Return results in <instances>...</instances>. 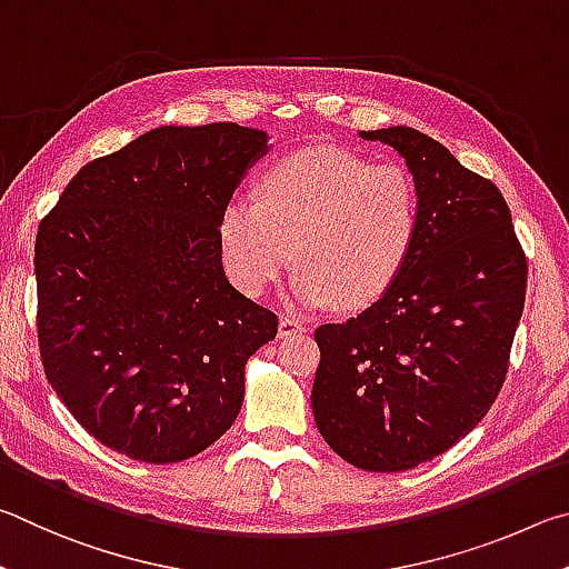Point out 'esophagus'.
Segmentation results:
<instances>
[{
    "instance_id": "34e87169",
    "label": "esophagus",
    "mask_w": 569,
    "mask_h": 569,
    "mask_svg": "<svg viewBox=\"0 0 569 569\" xmlns=\"http://www.w3.org/2000/svg\"><path fill=\"white\" fill-rule=\"evenodd\" d=\"M305 332H310V325L300 320V317H290V315L279 317V337H282V340L295 335H305Z\"/></svg>"
}]
</instances>
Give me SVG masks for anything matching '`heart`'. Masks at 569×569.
I'll return each mask as SVG.
<instances>
[{
    "label": "heart",
    "instance_id": "b5f03b06",
    "mask_svg": "<svg viewBox=\"0 0 569 569\" xmlns=\"http://www.w3.org/2000/svg\"><path fill=\"white\" fill-rule=\"evenodd\" d=\"M420 222V189L405 167L305 147L267 167L259 199H229L219 247L229 279L249 297H262L295 257V302L360 310L402 274Z\"/></svg>",
    "mask_w": 569,
    "mask_h": 569
}]
</instances>
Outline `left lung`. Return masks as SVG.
<instances>
[{"instance_id":"8db88e82","label":"left lung","mask_w":569,"mask_h":569,"mask_svg":"<svg viewBox=\"0 0 569 569\" xmlns=\"http://www.w3.org/2000/svg\"><path fill=\"white\" fill-rule=\"evenodd\" d=\"M390 144L420 189L422 222L402 274L372 307L322 325L317 430L367 472H405L450 450L490 410L527 287L512 214L490 179L412 127L360 132Z\"/></svg>"}]
</instances>
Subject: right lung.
Segmentation results:
<instances>
[{"label":"right lung","mask_w":569,"mask_h":569,"mask_svg":"<svg viewBox=\"0 0 569 569\" xmlns=\"http://www.w3.org/2000/svg\"><path fill=\"white\" fill-rule=\"evenodd\" d=\"M269 147L234 122L157 127L79 169L39 224L47 380L109 450L182 462L237 420L277 315L229 284L219 214Z\"/></svg>","instance_id":"1"}]
</instances>
